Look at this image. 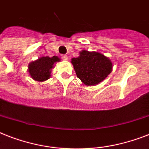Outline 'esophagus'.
I'll return each mask as SVG.
<instances>
[{
    "instance_id": "esophagus-1",
    "label": "esophagus",
    "mask_w": 149,
    "mask_h": 149,
    "mask_svg": "<svg viewBox=\"0 0 149 149\" xmlns=\"http://www.w3.org/2000/svg\"><path fill=\"white\" fill-rule=\"evenodd\" d=\"M61 58H62L63 60H67L68 59V57L66 55H62V56H61Z\"/></svg>"
}]
</instances>
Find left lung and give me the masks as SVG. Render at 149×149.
Instances as JSON below:
<instances>
[{
	"instance_id": "left-lung-1",
	"label": "left lung",
	"mask_w": 149,
	"mask_h": 149,
	"mask_svg": "<svg viewBox=\"0 0 149 149\" xmlns=\"http://www.w3.org/2000/svg\"><path fill=\"white\" fill-rule=\"evenodd\" d=\"M77 77L84 84L92 86L103 81L111 72L112 63L107 57L97 52H80L78 58H72Z\"/></svg>"
}]
</instances>
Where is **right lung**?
I'll list each match as a JSON object with an SVG mask.
<instances>
[{"label":"right lung","instance_id":"1","mask_svg":"<svg viewBox=\"0 0 149 149\" xmlns=\"http://www.w3.org/2000/svg\"><path fill=\"white\" fill-rule=\"evenodd\" d=\"M60 60L57 56L42 57L32 62L29 65V72L32 79L37 81H45L50 77L52 68L54 63Z\"/></svg>","mask_w":149,"mask_h":149}]
</instances>
